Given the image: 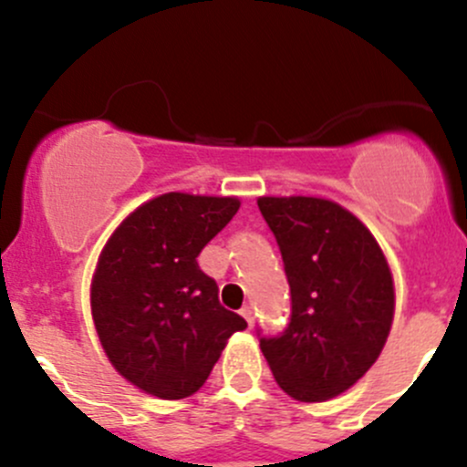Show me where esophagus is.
I'll list each match as a JSON object with an SVG mask.
<instances>
[{"label":"esophagus","mask_w":467,"mask_h":467,"mask_svg":"<svg viewBox=\"0 0 467 467\" xmlns=\"http://www.w3.org/2000/svg\"><path fill=\"white\" fill-rule=\"evenodd\" d=\"M240 315H243L244 319H247V326H249V328H252L254 319H256V317H254V307L252 306H244L243 310H240Z\"/></svg>","instance_id":"34e87169"}]
</instances>
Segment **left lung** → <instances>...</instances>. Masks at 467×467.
I'll return each instance as SVG.
<instances>
[{"label": "left lung", "instance_id": "8db88e82", "mask_svg": "<svg viewBox=\"0 0 467 467\" xmlns=\"http://www.w3.org/2000/svg\"><path fill=\"white\" fill-rule=\"evenodd\" d=\"M290 283L285 330L261 350L287 396L321 402L353 387L378 359L393 321V281L371 232L319 198H261Z\"/></svg>", "mask_w": 467, "mask_h": 467}]
</instances>
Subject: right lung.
<instances>
[{
	"label": "right lung",
	"instance_id": "obj_1",
	"mask_svg": "<svg viewBox=\"0 0 467 467\" xmlns=\"http://www.w3.org/2000/svg\"><path fill=\"white\" fill-rule=\"evenodd\" d=\"M238 206L235 198L160 195L130 213L100 254L91 281L96 333L114 368L146 393H195L227 339L247 328L198 265Z\"/></svg>",
	"mask_w": 467,
	"mask_h": 467
}]
</instances>
